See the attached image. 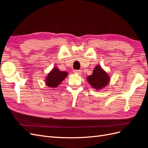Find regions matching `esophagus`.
<instances>
[{
    "instance_id": "1",
    "label": "esophagus",
    "mask_w": 148,
    "mask_h": 148,
    "mask_svg": "<svg viewBox=\"0 0 148 148\" xmlns=\"http://www.w3.org/2000/svg\"><path fill=\"white\" fill-rule=\"evenodd\" d=\"M73 73H76V74L81 75L82 74V71L81 70H73Z\"/></svg>"
}]
</instances>
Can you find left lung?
Masks as SVG:
<instances>
[{"label":"left lung","mask_w":148,"mask_h":148,"mask_svg":"<svg viewBox=\"0 0 148 148\" xmlns=\"http://www.w3.org/2000/svg\"><path fill=\"white\" fill-rule=\"evenodd\" d=\"M88 83L92 87L97 90L104 88L109 82V76L100 65H97L94 69L92 74L87 77Z\"/></svg>","instance_id":"8db88e82"}]
</instances>
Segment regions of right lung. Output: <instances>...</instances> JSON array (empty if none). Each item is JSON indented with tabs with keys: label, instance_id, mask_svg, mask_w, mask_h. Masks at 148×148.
<instances>
[{
	"label": "right lung",
	"instance_id": "add662e5",
	"mask_svg": "<svg viewBox=\"0 0 148 148\" xmlns=\"http://www.w3.org/2000/svg\"><path fill=\"white\" fill-rule=\"evenodd\" d=\"M66 71H61L57 68H53L49 72L46 79V84L50 88H56L67 77Z\"/></svg>",
	"mask_w": 148,
	"mask_h": 148
}]
</instances>
